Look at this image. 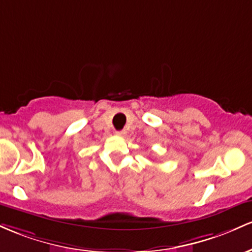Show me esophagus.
I'll list each match as a JSON object with an SVG mask.
<instances>
[{
	"instance_id": "1",
	"label": "esophagus",
	"mask_w": 252,
	"mask_h": 252,
	"mask_svg": "<svg viewBox=\"0 0 252 252\" xmlns=\"http://www.w3.org/2000/svg\"><path fill=\"white\" fill-rule=\"evenodd\" d=\"M126 134V132L125 131H119V132H117V135H119V137H124V135Z\"/></svg>"
}]
</instances>
